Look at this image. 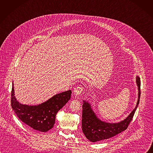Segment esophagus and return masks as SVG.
Returning a JSON list of instances; mask_svg holds the SVG:
<instances>
[{
	"mask_svg": "<svg viewBox=\"0 0 153 153\" xmlns=\"http://www.w3.org/2000/svg\"><path fill=\"white\" fill-rule=\"evenodd\" d=\"M84 90V87L82 86V85H78L77 86L74 90V94L76 95V96H79L82 93V91Z\"/></svg>",
	"mask_w": 153,
	"mask_h": 153,
	"instance_id": "obj_1",
	"label": "esophagus"
}]
</instances>
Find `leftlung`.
Returning a JSON list of instances; mask_svg holds the SVG:
<instances>
[{"label": "left lung", "instance_id": "left-lung-1", "mask_svg": "<svg viewBox=\"0 0 153 153\" xmlns=\"http://www.w3.org/2000/svg\"><path fill=\"white\" fill-rule=\"evenodd\" d=\"M138 87V98L135 109L124 120L118 123H107L100 120L94 113L89 103L84 101L82 105V128L86 138L90 141L96 142L110 138L126 130L131 121L138 107L140 98V79L137 77Z\"/></svg>", "mask_w": 153, "mask_h": 153}]
</instances>
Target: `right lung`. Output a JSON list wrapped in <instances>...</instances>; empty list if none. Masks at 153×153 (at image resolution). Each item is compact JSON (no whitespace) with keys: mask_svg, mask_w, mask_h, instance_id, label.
Segmentation results:
<instances>
[{"mask_svg":"<svg viewBox=\"0 0 153 153\" xmlns=\"http://www.w3.org/2000/svg\"><path fill=\"white\" fill-rule=\"evenodd\" d=\"M71 90L58 94L45 102L37 106H28L19 103L16 100L13 89L11 93V106L19 119L23 123L40 131L46 132L52 128L55 123V116L69 100Z\"/></svg>","mask_w":153,"mask_h":153,"instance_id":"right-lung-1","label":"right lung"}]
</instances>
